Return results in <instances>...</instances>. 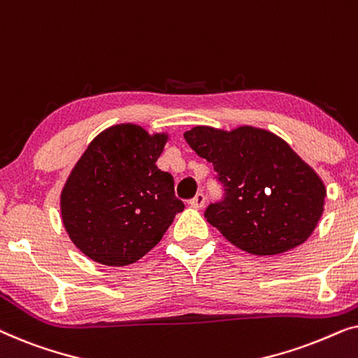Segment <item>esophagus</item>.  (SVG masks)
Segmentation results:
<instances>
[{
  "label": "esophagus",
  "instance_id": "obj_1",
  "mask_svg": "<svg viewBox=\"0 0 358 358\" xmlns=\"http://www.w3.org/2000/svg\"><path fill=\"white\" fill-rule=\"evenodd\" d=\"M189 203H190V207H194V208H202L205 205V195L202 192H199L192 200H190Z\"/></svg>",
  "mask_w": 358,
  "mask_h": 358
}]
</instances>
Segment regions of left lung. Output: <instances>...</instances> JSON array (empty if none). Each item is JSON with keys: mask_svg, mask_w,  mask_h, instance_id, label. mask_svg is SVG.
Masks as SVG:
<instances>
[{"mask_svg": "<svg viewBox=\"0 0 358 358\" xmlns=\"http://www.w3.org/2000/svg\"><path fill=\"white\" fill-rule=\"evenodd\" d=\"M184 138L223 184V200L210 203L205 218L229 243L254 256H273L311 236L326 187L285 140L251 125L231 131L199 125Z\"/></svg>", "mask_w": 358, "mask_h": 358, "instance_id": "1", "label": "left lung"}]
</instances>
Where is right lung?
<instances>
[{"instance_id":"add662e5","label":"right lung","mask_w":358,"mask_h":358,"mask_svg":"<svg viewBox=\"0 0 358 358\" xmlns=\"http://www.w3.org/2000/svg\"><path fill=\"white\" fill-rule=\"evenodd\" d=\"M168 134L112 125L91 141L60 195L62 222L80 251L110 267L134 264L184 210L174 179L158 169Z\"/></svg>"}]
</instances>
